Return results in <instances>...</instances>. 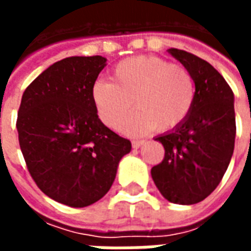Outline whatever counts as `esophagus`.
<instances>
[{"mask_svg": "<svg viewBox=\"0 0 251 251\" xmlns=\"http://www.w3.org/2000/svg\"><path fill=\"white\" fill-rule=\"evenodd\" d=\"M144 142H145L144 140H136V141L131 142V145H133V148H134V149H138V148L141 147Z\"/></svg>", "mask_w": 251, "mask_h": 251, "instance_id": "obj_1", "label": "esophagus"}]
</instances>
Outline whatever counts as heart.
I'll return each mask as SVG.
<instances>
[{
  "instance_id": "1",
  "label": "heart",
  "mask_w": 251,
  "mask_h": 251,
  "mask_svg": "<svg viewBox=\"0 0 251 251\" xmlns=\"http://www.w3.org/2000/svg\"><path fill=\"white\" fill-rule=\"evenodd\" d=\"M111 82L97 80L91 99L104 125L117 130L134 107L138 109L124 131L140 136L157 129L171 131L184 124L194 109L196 86L181 64L158 56H134L113 68Z\"/></svg>"
}]
</instances>
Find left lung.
Returning <instances> with one entry per match:
<instances>
[{
  "label": "left lung",
  "mask_w": 251,
  "mask_h": 251,
  "mask_svg": "<svg viewBox=\"0 0 251 251\" xmlns=\"http://www.w3.org/2000/svg\"><path fill=\"white\" fill-rule=\"evenodd\" d=\"M168 52L192 74L196 99L183 125L156 138L165 154L151 174L168 201L195 204L218 187L231 160L237 131L234 94L210 63L176 48Z\"/></svg>",
  "instance_id": "left-lung-1"
}]
</instances>
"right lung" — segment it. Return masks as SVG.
I'll use <instances>...</instances> for the list:
<instances>
[{
  "label": "right lung",
  "mask_w": 251,
  "mask_h": 251,
  "mask_svg": "<svg viewBox=\"0 0 251 251\" xmlns=\"http://www.w3.org/2000/svg\"><path fill=\"white\" fill-rule=\"evenodd\" d=\"M106 66L102 56L53 63L25 88L17 130L26 168L37 187L70 207H86L109 192L127 138L102 124L91 87Z\"/></svg>",
  "instance_id": "obj_1"
}]
</instances>
